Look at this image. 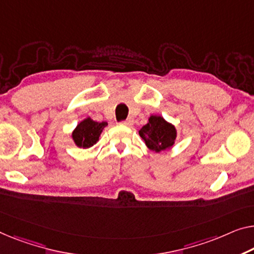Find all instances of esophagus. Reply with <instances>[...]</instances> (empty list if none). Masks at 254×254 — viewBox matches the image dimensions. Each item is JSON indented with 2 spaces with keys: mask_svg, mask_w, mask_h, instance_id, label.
<instances>
[{
  "mask_svg": "<svg viewBox=\"0 0 254 254\" xmlns=\"http://www.w3.org/2000/svg\"><path fill=\"white\" fill-rule=\"evenodd\" d=\"M121 124H122V126L130 127V126H132V124H133V120H132V119H127V120H126V121H122V122H121Z\"/></svg>",
  "mask_w": 254,
  "mask_h": 254,
  "instance_id": "obj_1",
  "label": "esophagus"
}]
</instances>
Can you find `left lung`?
<instances>
[{
    "mask_svg": "<svg viewBox=\"0 0 254 254\" xmlns=\"http://www.w3.org/2000/svg\"><path fill=\"white\" fill-rule=\"evenodd\" d=\"M140 137L149 149L162 151L173 146L177 137L176 127L161 116L151 115L148 123L139 130Z\"/></svg>",
    "mask_w": 254,
    "mask_h": 254,
    "instance_id": "8db88e82",
    "label": "left lung"
}]
</instances>
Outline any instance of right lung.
<instances>
[{
  "mask_svg": "<svg viewBox=\"0 0 254 254\" xmlns=\"http://www.w3.org/2000/svg\"><path fill=\"white\" fill-rule=\"evenodd\" d=\"M107 126L106 122H96L90 117L82 121L73 132V139L78 147L89 148L99 140L100 133Z\"/></svg>",
  "mask_w": 254,
  "mask_h": 254,
  "instance_id": "add662e5",
  "label": "right lung"
}]
</instances>
